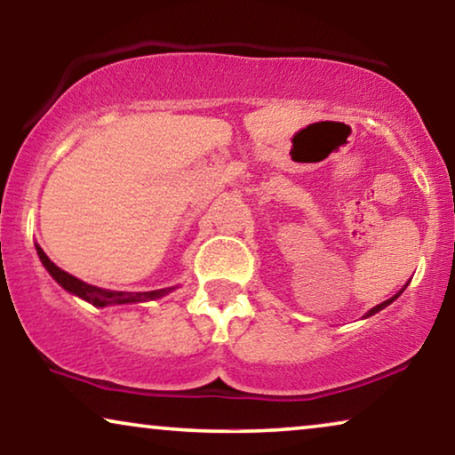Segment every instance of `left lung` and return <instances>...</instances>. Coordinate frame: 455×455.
Wrapping results in <instances>:
<instances>
[{"label": "left lung", "mask_w": 455, "mask_h": 455, "mask_svg": "<svg viewBox=\"0 0 455 455\" xmlns=\"http://www.w3.org/2000/svg\"><path fill=\"white\" fill-rule=\"evenodd\" d=\"M403 290H406V285H403V288H402L400 291H397V294H395V296H391V298H389V300H385V302H381V304H377V307H375V308H371V310H369V313H366L364 316H372V315H375V313H379V310H383L385 307H389V304H391V302H394V300H395V298H397V296H400Z\"/></svg>", "instance_id": "obj_1"}]
</instances>
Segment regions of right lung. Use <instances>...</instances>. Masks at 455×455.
Wrapping results in <instances>:
<instances>
[{"label":"right lung","instance_id":"obj_1","mask_svg":"<svg viewBox=\"0 0 455 455\" xmlns=\"http://www.w3.org/2000/svg\"><path fill=\"white\" fill-rule=\"evenodd\" d=\"M36 246V254H39L41 263L45 269L49 271L55 282H58L61 288L70 291V294L83 298V300L91 302L92 307H111V304H134V302H148V300H157V298L170 294L172 290L176 288H165V290H153V291H114V290H103L97 288V285L84 283L83 279L70 275V273L61 271L53 260H49V257L43 252V248L39 244Z\"/></svg>","mask_w":455,"mask_h":455}]
</instances>
